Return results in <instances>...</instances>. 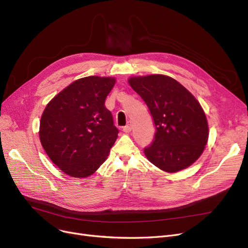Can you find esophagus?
Returning <instances> with one entry per match:
<instances>
[{
    "instance_id": "34e87169",
    "label": "esophagus",
    "mask_w": 248,
    "mask_h": 248,
    "mask_svg": "<svg viewBox=\"0 0 248 248\" xmlns=\"http://www.w3.org/2000/svg\"><path fill=\"white\" fill-rule=\"evenodd\" d=\"M123 131H124V133H129V132L132 131V124H131V122H128L127 124L123 127Z\"/></svg>"
}]
</instances>
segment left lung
<instances>
[{
  "mask_svg": "<svg viewBox=\"0 0 248 248\" xmlns=\"http://www.w3.org/2000/svg\"><path fill=\"white\" fill-rule=\"evenodd\" d=\"M128 83L146 102L155 126L154 140L144 150L148 160L168 173L191 166L209 135L198 100L174 78L162 74L131 77Z\"/></svg>",
  "mask_w": 248,
  "mask_h": 248,
  "instance_id": "obj_1",
  "label": "left lung"
}]
</instances>
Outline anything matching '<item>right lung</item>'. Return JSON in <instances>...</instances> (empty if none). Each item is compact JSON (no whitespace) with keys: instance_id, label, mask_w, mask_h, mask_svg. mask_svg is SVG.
Returning <instances> with one entry per match:
<instances>
[{"instance_id":"right-lung-1","label":"right lung","mask_w":248,"mask_h":248,"mask_svg":"<svg viewBox=\"0 0 248 248\" xmlns=\"http://www.w3.org/2000/svg\"><path fill=\"white\" fill-rule=\"evenodd\" d=\"M114 83L112 77L80 78L64 88L43 111L41 145L68 176L86 178L107 160L119 134L104 106Z\"/></svg>"}]
</instances>
